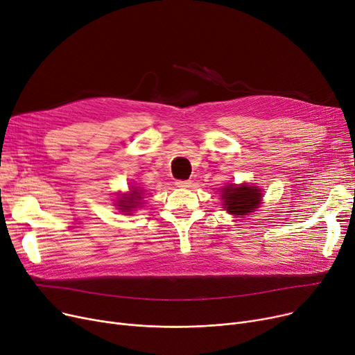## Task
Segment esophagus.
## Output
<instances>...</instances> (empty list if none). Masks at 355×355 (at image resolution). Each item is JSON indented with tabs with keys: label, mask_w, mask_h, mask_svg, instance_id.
Wrapping results in <instances>:
<instances>
[{
	"label": "esophagus",
	"mask_w": 355,
	"mask_h": 355,
	"mask_svg": "<svg viewBox=\"0 0 355 355\" xmlns=\"http://www.w3.org/2000/svg\"><path fill=\"white\" fill-rule=\"evenodd\" d=\"M175 184H177V187H180V189H189V187H191V181L190 180H178Z\"/></svg>",
	"instance_id": "1"
}]
</instances>
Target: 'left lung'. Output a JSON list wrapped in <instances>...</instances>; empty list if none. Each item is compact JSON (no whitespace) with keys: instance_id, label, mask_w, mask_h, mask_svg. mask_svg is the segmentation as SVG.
<instances>
[{"instance_id":"1","label":"left lung","mask_w":355,"mask_h":355,"mask_svg":"<svg viewBox=\"0 0 355 355\" xmlns=\"http://www.w3.org/2000/svg\"><path fill=\"white\" fill-rule=\"evenodd\" d=\"M221 193L223 201H225L223 206L227 209V213L234 216H246L248 213H252L262 201L260 190L253 185L241 184L240 187H236L234 184H230L223 189Z\"/></svg>"}]
</instances>
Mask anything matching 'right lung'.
Wrapping results in <instances>:
<instances>
[{"label":"right lung","instance_id":"1","mask_svg":"<svg viewBox=\"0 0 355 355\" xmlns=\"http://www.w3.org/2000/svg\"><path fill=\"white\" fill-rule=\"evenodd\" d=\"M141 200H142V190H138V189H134L132 191H130V196L129 197H123L121 198L118 202L119 209L128 214L129 211H132V209L138 207L141 204Z\"/></svg>","mask_w":355,"mask_h":355}]
</instances>
